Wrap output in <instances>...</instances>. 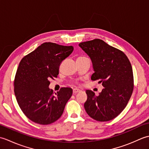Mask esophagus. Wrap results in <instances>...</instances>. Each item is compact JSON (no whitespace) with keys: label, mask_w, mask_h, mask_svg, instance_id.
Listing matches in <instances>:
<instances>
[{"label":"esophagus","mask_w":149,"mask_h":149,"mask_svg":"<svg viewBox=\"0 0 149 149\" xmlns=\"http://www.w3.org/2000/svg\"><path fill=\"white\" fill-rule=\"evenodd\" d=\"M80 90L79 89H77V88H74V89H73V93H74V94H76L77 93H79L80 92Z\"/></svg>","instance_id":"1"}]
</instances>
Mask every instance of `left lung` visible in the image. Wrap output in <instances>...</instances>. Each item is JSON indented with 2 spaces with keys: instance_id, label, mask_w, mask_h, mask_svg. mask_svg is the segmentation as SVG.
<instances>
[{
  "instance_id": "left-lung-1",
  "label": "left lung",
  "mask_w": 149,
  "mask_h": 149,
  "mask_svg": "<svg viewBox=\"0 0 149 149\" xmlns=\"http://www.w3.org/2000/svg\"><path fill=\"white\" fill-rule=\"evenodd\" d=\"M90 57L94 73L91 80H99L104 88L98 96L86 90L84 109L91 118L100 122L113 120L127 106L133 91V72L127 57L102 40L79 44Z\"/></svg>"
}]
</instances>
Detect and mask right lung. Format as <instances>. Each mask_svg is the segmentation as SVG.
I'll use <instances>...</instances> for the list:
<instances>
[{
  "mask_svg": "<svg viewBox=\"0 0 149 149\" xmlns=\"http://www.w3.org/2000/svg\"><path fill=\"white\" fill-rule=\"evenodd\" d=\"M72 46L44 43L22 58L14 82L20 109L31 121L47 125L58 120L72 95L70 88H61L54 95L49 80L57 77L62 61L71 54Z\"/></svg>",
  "mask_w": 149,
  "mask_h": 149,
  "instance_id": "1",
  "label": "right lung"
}]
</instances>
